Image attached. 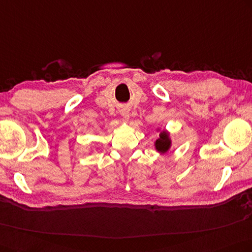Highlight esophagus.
Segmentation results:
<instances>
[{"instance_id": "esophagus-1", "label": "esophagus", "mask_w": 252, "mask_h": 252, "mask_svg": "<svg viewBox=\"0 0 252 252\" xmlns=\"http://www.w3.org/2000/svg\"><path fill=\"white\" fill-rule=\"evenodd\" d=\"M121 114H122V116H124L125 119H128V117H129V111H128L127 109H123V110H121Z\"/></svg>"}]
</instances>
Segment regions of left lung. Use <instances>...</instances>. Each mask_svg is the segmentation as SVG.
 I'll use <instances>...</instances> for the list:
<instances>
[{"instance_id": "obj_1", "label": "left lung", "mask_w": 252, "mask_h": 252, "mask_svg": "<svg viewBox=\"0 0 252 252\" xmlns=\"http://www.w3.org/2000/svg\"><path fill=\"white\" fill-rule=\"evenodd\" d=\"M169 146H171V140H169L167 133L165 131L161 132L160 138L156 141L157 150L160 152H166L168 150Z\"/></svg>"}]
</instances>
